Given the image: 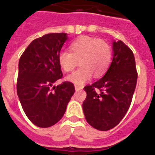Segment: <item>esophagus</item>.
<instances>
[{
	"instance_id": "34e87169",
	"label": "esophagus",
	"mask_w": 155,
	"mask_h": 155,
	"mask_svg": "<svg viewBox=\"0 0 155 155\" xmlns=\"http://www.w3.org/2000/svg\"><path fill=\"white\" fill-rule=\"evenodd\" d=\"M74 87H75V89H76V91H79V90H81L82 88H83V87H81V86H79V85H77V84H75Z\"/></svg>"
}]
</instances>
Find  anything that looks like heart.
<instances>
[{
  "label": "heart",
  "instance_id": "b5f03b06",
  "mask_svg": "<svg viewBox=\"0 0 155 155\" xmlns=\"http://www.w3.org/2000/svg\"><path fill=\"white\" fill-rule=\"evenodd\" d=\"M71 52L61 51L59 64L65 72H71L81 64L75 72L68 77L69 81L83 84L92 76L100 77L109 68L112 60V47L106 41L95 37L81 36L70 46Z\"/></svg>",
  "mask_w": 155,
  "mask_h": 155
}]
</instances>
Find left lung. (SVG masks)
<instances>
[{
	"instance_id": "8db88e82",
	"label": "left lung",
	"mask_w": 155,
	"mask_h": 155,
	"mask_svg": "<svg viewBox=\"0 0 155 155\" xmlns=\"http://www.w3.org/2000/svg\"><path fill=\"white\" fill-rule=\"evenodd\" d=\"M113 58L102 78L84 87L87 97L83 111L87 122L98 130L114 128L132 102L137 71L134 53L122 41L113 42Z\"/></svg>"
}]
</instances>
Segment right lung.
Listing matches in <instances>:
<instances>
[{"instance_id": "right-lung-1", "label": "right lung", "mask_w": 155, "mask_h": 155, "mask_svg": "<svg viewBox=\"0 0 155 155\" xmlns=\"http://www.w3.org/2000/svg\"><path fill=\"white\" fill-rule=\"evenodd\" d=\"M67 39L64 32L42 35L28 45L19 60L18 96L27 117L42 128L61 120L75 91L69 81L50 88L63 78L58 55Z\"/></svg>"}]
</instances>
